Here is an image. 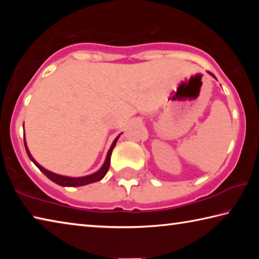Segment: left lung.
Segmentation results:
<instances>
[{"label":"left lung","instance_id":"left-lung-1","mask_svg":"<svg viewBox=\"0 0 259 259\" xmlns=\"http://www.w3.org/2000/svg\"><path fill=\"white\" fill-rule=\"evenodd\" d=\"M210 74H211V73H210ZM211 75H212V76H213V77H214V75H213V74H211Z\"/></svg>","mask_w":259,"mask_h":259}]
</instances>
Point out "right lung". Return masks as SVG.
Here are the masks:
<instances>
[{
	"label": "right lung",
	"instance_id": "obj_1",
	"mask_svg": "<svg viewBox=\"0 0 259 259\" xmlns=\"http://www.w3.org/2000/svg\"><path fill=\"white\" fill-rule=\"evenodd\" d=\"M120 135L117 136V137L114 139V142L112 144L111 148L108 150L107 153V156H106V160H105L104 164L102 168H100L98 171H96L95 174H91V175H88V176L84 177H67V176H61V175H57L55 172H51L49 170H47L43 168L42 165H40L37 163L36 161L34 160V157L30 155V153L28 151V147L26 145V140L24 138V144H25V148H26V152H27V155L30 160L34 162V164L37 166L38 169L41 170V171L46 175V176L52 181L56 184H58L60 186H67V187H76V186H83V185H88V184H91V183H96V182H99L102 181V179L105 177V175L107 174L108 171V168H109V163H111V155H112V152H113V148L115 147L116 145V142L117 139H119Z\"/></svg>",
	"mask_w": 259,
	"mask_h": 259
}]
</instances>
